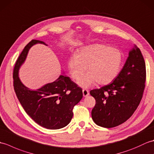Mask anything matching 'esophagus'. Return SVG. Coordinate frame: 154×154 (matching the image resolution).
Returning a JSON list of instances; mask_svg holds the SVG:
<instances>
[{
  "label": "esophagus",
  "instance_id": "obj_1",
  "mask_svg": "<svg viewBox=\"0 0 154 154\" xmlns=\"http://www.w3.org/2000/svg\"><path fill=\"white\" fill-rule=\"evenodd\" d=\"M83 97H87L89 94V91L87 89H83Z\"/></svg>",
  "mask_w": 154,
  "mask_h": 154
}]
</instances>
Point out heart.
Masks as SVG:
<instances>
[{"mask_svg":"<svg viewBox=\"0 0 154 154\" xmlns=\"http://www.w3.org/2000/svg\"><path fill=\"white\" fill-rule=\"evenodd\" d=\"M122 55L116 48L94 44L83 47L68 61V67L73 79L77 80L87 67L89 73L78 81L84 88L99 85H108L115 79L122 65Z\"/></svg>","mask_w":154,"mask_h":154,"instance_id":"heart-1","label":"heart"}]
</instances>
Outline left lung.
Returning <instances> with one entry per match:
<instances>
[{"label":"left lung","instance_id":"obj_1","mask_svg":"<svg viewBox=\"0 0 154 154\" xmlns=\"http://www.w3.org/2000/svg\"><path fill=\"white\" fill-rule=\"evenodd\" d=\"M146 78L144 59L135 45L115 79L108 85L90 91L96 100L91 112L94 123L109 128L130 119L142 100Z\"/></svg>","mask_w":154,"mask_h":154}]
</instances>
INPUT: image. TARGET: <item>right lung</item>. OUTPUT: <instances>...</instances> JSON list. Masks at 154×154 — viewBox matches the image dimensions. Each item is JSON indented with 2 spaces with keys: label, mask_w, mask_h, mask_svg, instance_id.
Listing matches in <instances>:
<instances>
[{
  "label": "right lung",
  "mask_w": 154,
  "mask_h": 154,
  "mask_svg": "<svg viewBox=\"0 0 154 154\" xmlns=\"http://www.w3.org/2000/svg\"><path fill=\"white\" fill-rule=\"evenodd\" d=\"M36 44L48 45L36 40H32L26 45L14 68V91L23 109L35 122L47 129H60L71 122L73 107L83 98L82 89L69 77L63 75L36 90L24 86L20 80L18 71L29 50Z\"/></svg>",
  "instance_id": "1"
}]
</instances>
